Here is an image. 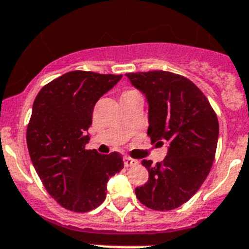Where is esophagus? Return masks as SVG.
Listing matches in <instances>:
<instances>
[{
  "mask_svg": "<svg viewBox=\"0 0 249 249\" xmlns=\"http://www.w3.org/2000/svg\"><path fill=\"white\" fill-rule=\"evenodd\" d=\"M139 163V161L134 159H130V157H124V164L125 167H132V166H136Z\"/></svg>",
  "mask_w": 249,
  "mask_h": 249,
  "instance_id": "1",
  "label": "esophagus"
}]
</instances>
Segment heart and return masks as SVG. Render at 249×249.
Here are the masks:
<instances>
[{
  "label": "heart",
  "instance_id": "heart-1",
  "mask_svg": "<svg viewBox=\"0 0 249 249\" xmlns=\"http://www.w3.org/2000/svg\"><path fill=\"white\" fill-rule=\"evenodd\" d=\"M131 93H136V92H134V90H126V92H124L123 94H131Z\"/></svg>",
  "mask_w": 249,
  "mask_h": 249
}]
</instances>
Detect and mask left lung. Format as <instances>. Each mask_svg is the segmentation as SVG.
Listing matches in <instances>:
<instances>
[{
  "instance_id": "left-lung-1",
  "label": "left lung",
  "mask_w": 249,
  "mask_h": 249,
  "mask_svg": "<svg viewBox=\"0 0 249 249\" xmlns=\"http://www.w3.org/2000/svg\"><path fill=\"white\" fill-rule=\"evenodd\" d=\"M126 76L147 99L151 143L169 146L162 162H141L148 180L136 188V198L152 210H173L187 203L208 177L215 160L219 120L204 93L184 76L168 71Z\"/></svg>"
}]
</instances>
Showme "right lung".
<instances>
[{
	"mask_svg": "<svg viewBox=\"0 0 249 249\" xmlns=\"http://www.w3.org/2000/svg\"><path fill=\"white\" fill-rule=\"evenodd\" d=\"M123 75L71 71L44 86L33 104L27 145L46 192L67 210L87 213L106 199L109 178L123 169L118 152L86 150L93 108Z\"/></svg>",
	"mask_w": 249,
	"mask_h": 249,
	"instance_id": "right-lung-1",
	"label": "right lung"
}]
</instances>
